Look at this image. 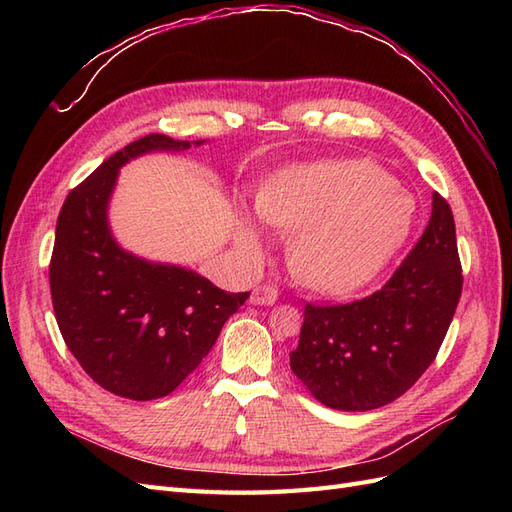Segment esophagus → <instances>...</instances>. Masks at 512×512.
<instances>
[{
	"label": "esophagus",
	"mask_w": 512,
	"mask_h": 512,
	"mask_svg": "<svg viewBox=\"0 0 512 512\" xmlns=\"http://www.w3.org/2000/svg\"><path fill=\"white\" fill-rule=\"evenodd\" d=\"M250 301L254 305H273L277 301V290L275 286H269V284H262V286H256L252 290V297Z\"/></svg>",
	"instance_id": "esophagus-1"
}]
</instances>
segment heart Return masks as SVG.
Instances as JSON below:
<instances>
[{
    "label": "heart",
    "instance_id": "obj_1",
    "mask_svg": "<svg viewBox=\"0 0 512 512\" xmlns=\"http://www.w3.org/2000/svg\"><path fill=\"white\" fill-rule=\"evenodd\" d=\"M414 209L412 194L367 160L288 168L256 200L262 220L292 235V273L324 294H346L374 280L408 239ZM239 241L260 254L262 237L252 222L239 224Z\"/></svg>",
    "mask_w": 512,
    "mask_h": 512
}]
</instances>
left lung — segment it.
Segmentation results:
<instances>
[{"instance_id": "1", "label": "left lung", "mask_w": 512, "mask_h": 512, "mask_svg": "<svg viewBox=\"0 0 512 512\" xmlns=\"http://www.w3.org/2000/svg\"><path fill=\"white\" fill-rule=\"evenodd\" d=\"M461 286L453 211L433 194L423 237L380 290L344 305H305L290 369L327 408L391 404L436 359Z\"/></svg>"}]
</instances>
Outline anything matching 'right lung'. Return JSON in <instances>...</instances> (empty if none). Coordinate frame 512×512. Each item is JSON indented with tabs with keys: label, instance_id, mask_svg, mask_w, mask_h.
Listing matches in <instances>:
<instances>
[{
	"label": "right lung",
	"instance_id": "right-lung-1",
	"mask_svg": "<svg viewBox=\"0 0 512 512\" xmlns=\"http://www.w3.org/2000/svg\"><path fill=\"white\" fill-rule=\"evenodd\" d=\"M190 147L164 134L138 138L76 185L57 218L49 280L59 331L89 378L119 397L149 401L173 393L250 297L121 250L108 228V200L123 164Z\"/></svg>",
	"mask_w": 512,
	"mask_h": 512
}]
</instances>
